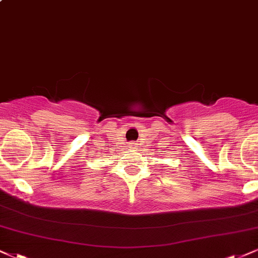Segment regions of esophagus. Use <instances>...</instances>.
Listing matches in <instances>:
<instances>
[{"label": "esophagus", "mask_w": 258, "mask_h": 258, "mask_svg": "<svg viewBox=\"0 0 258 258\" xmlns=\"http://www.w3.org/2000/svg\"><path fill=\"white\" fill-rule=\"evenodd\" d=\"M131 147H132V149H135V151H136V149L138 148L137 144H135V143H131Z\"/></svg>", "instance_id": "esophagus-1"}]
</instances>
